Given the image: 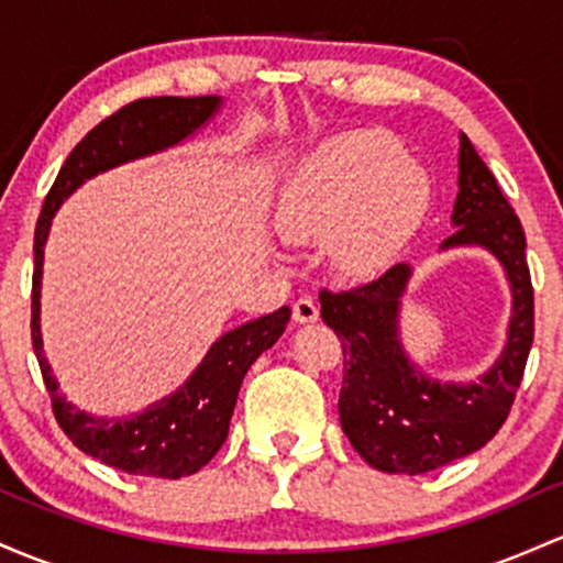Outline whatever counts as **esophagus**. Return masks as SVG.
I'll return each mask as SVG.
<instances>
[{"label": "esophagus", "mask_w": 563, "mask_h": 563, "mask_svg": "<svg viewBox=\"0 0 563 563\" xmlns=\"http://www.w3.org/2000/svg\"><path fill=\"white\" fill-rule=\"evenodd\" d=\"M292 319L298 321V324H308V321L319 319V306H316V300L313 298H300L298 302H295Z\"/></svg>", "instance_id": "esophagus-1"}]
</instances>
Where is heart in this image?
Wrapping results in <instances>:
<instances>
[{"instance_id": "obj_1", "label": "heart", "mask_w": 563, "mask_h": 563, "mask_svg": "<svg viewBox=\"0 0 563 563\" xmlns=\"http://www.w3.org/2000/svg\"><path fill=\"white\" fill-rule=\"evenodd\" d=\"M431 186L383 132L334 137L284 186L276 225L298 244L327 242L332 274L358 282L380 274L420 229Z\"/></svg>"}]
</instances>
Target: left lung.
Segmentation results:
<instances>
[{"label": "left lung", "instance_id": "1", "mask_svg": "<svg viewBox=\"0 0 563 563\" xmlns=\"http://www.w3.org/2000/svg\"><path fill=\"white\" fill-rule=\"evenodd\" d=\"M441 247L489 250L503 263L514 292V316L503 356L476 383L428 380L404 356L399 298L409 265L396 263L377 279L330 292L321 289V319L343 349L340 426L372 468L418 476L482 450L508 420L534 340V289L527 265V236L519 214L503 197L495 175L460 135V194Z\"/></svg>", "mask_w": 563, "mask_h": 563}]
</instances>
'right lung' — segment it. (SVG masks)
Returning a JSON list of instances; mask_svg holds the SVG:
<instances>
[{
    "instance_id": "add662e5",
    "label": "right lung",
    "mask_w": 563,
    "mask_h": 563,
    "mask_svg": "<svg viewBox=\"0 0 563 563\" xmlns=\"http://www.w3.org/2000/svg\"><path fill=\"white\" fill-rule=\"evenodd\" d=\"M218 106L220 98L214 95L141 98L122 106L74 145L53 188L44 197L42 214L36 220L31 343H34L44 388L53 404V415L63 433L74 441V446L111 468L132 473V476L183 478L210 463L229 435V422L244 375L255 364V358L282 338L292 311L284 306L279 311L225 332L207 351L205 362L188 377V383L175 390L169 399L151 404V409H145L143 415H135L130 420L92 418V415L79 412L74 404H68L58 394V383L42 353L40 279L44 242H47L49 223H53V214L60 201L77 191L87 178H95L117 164L141 159V156L180 143L183 137L199 130L218 111Z\"/></svg>"
}]
</instances>
